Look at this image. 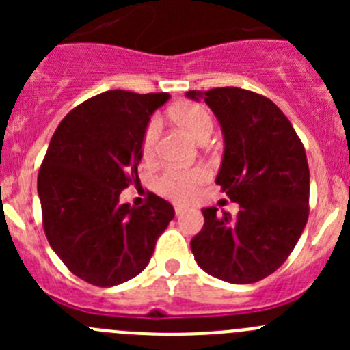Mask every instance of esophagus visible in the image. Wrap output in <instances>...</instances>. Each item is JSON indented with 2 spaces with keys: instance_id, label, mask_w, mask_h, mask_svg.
I'll use <instances>...</instances> for the list:
<instances>
[{
  "instance_id": "obj_1",
  "label": "esophagus",
  "mask_w": 350,
  "mask_h": 350,
  "mask_svg": "<svg viewBox=\"0 0 350 350\" xmlns=\"http://www.w3.org/2000/svg\"><path fill=\"white\" fill-rule=\"evenodd\" d=\"M189 210V205H184V203H175V213L177 215H182L184 212H187Z\"/></svg>"
}]
</instances>
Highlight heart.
<instances>
[{
	"mask_svg": "<svg viewBox=\"0 0 350 350\" xmlns=\"http://www.w3.org/2000/svg\"><path fill=\"white\" fill-rule=\"evenodd\" d=\"M172 119L184 129L191 138L202 142L210 138L213 131V120L206 108L196 103H184L172 108ZM161 135V120L157 117L150 119L142 140V152L150 157L156 152L157 140ZM208 177L205 168L194 170H166L156 178V189L173 200H189L196 194L198 187Z\"/></svg>",
	"mask_w": 350,
	"mask_h": 350,
	"instance_id": "heart-1",
	"label": "heart"
}]
</instances>
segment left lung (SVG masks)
<instances>
[{
	"instance_id": "obj_1",
	"label": "left lung",
	"mask_w": 350,
	"mask_h": 350,
	"mask_svg": "<svg viewBox=\"0 0 350 350\" xmlns=\"http://www.w3.org/2000/svg\"><path fill=\"white\" fill-rule=\"evenodd\" d=\"M217 117L224 152L215 184L240 205L237 217L203 208L191 240L198 267L230 284L273 273L295 249L308 219L310 172L289 119L271 100L238 88L187 91Z\"/></svg>"
}]
</instances>
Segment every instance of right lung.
Wrapping results in <instances>:
<instances>
[{
  "label": "right lung",
  "instance_id": "1",
  "mask_svg": "<svg viewBox=\"0 0 350 350\" xmlns=\"http://www.w3.org/2000/svg\"><path fill=\"white\" fill-rule=\"evenodd\" d=\"M168 92L107 91L73 108L55 129L38 173L43 230L52 250L85 282L112 287L137 277L175 210L150 193L119 203L138 182L142 140Z\"/></svg>",
  "mask_w": 350,
  "mask_h": 350
}]
</instances>
